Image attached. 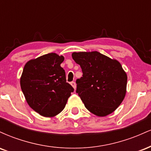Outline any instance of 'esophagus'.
<instances>
[{
  "instance_id": "1",
  "label": "esophagus",
  "mask_w": 151,
  "mask_h": 151,
  "mask_svg": "<svg viewBox=\"0 0 151 151\" xmlns=\"http://www.w3.org/2000/svg\"><path fill=\"white\" fill-rule=\"evenodd\" d=\"M70 84H71V85H72V86H73L74 89H76V87H77V84H76L75 81H72V82H71Z\"/></svg>"
}]
</instances>
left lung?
Returning <instances> with one entry per match:
<instances>
[{
	"label": "left lung",
	"mask_w": 151,
	"mask_h": 151,
	"mask_svg": "<svg viewBox=\"0 0 151 151\" xmlns=\"http://www.w3.org/2000/svg\"><path fill=\"white\" fill-rule=\"evenodd\" d=\"M82 77L77 79L76 92L90 112L106 116L116 109L126 92L127 75L117 60L99 52H73Z\"/></svg>",
	"instance_id": "left-lung-1"
}]
</instances>
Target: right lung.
<instances>
[{
	"label": "right lung",
	"mask_w": 151,
	"mask_h": 151,
	"mask_svg": "<svg viewBox=\"0 0 151 151\" xmlns=\"http://www.w3.org/2000/svg\"><path fill=\"white\" fill-rule=\"evenodd\" d=\"M65 58L49 53L25 64L20 86L29 106L45 117L58 115L65 109L74 88L66 80L61 67Z\"/></svg>",
	"instance_id": "obj_1"
}]
</instances>
